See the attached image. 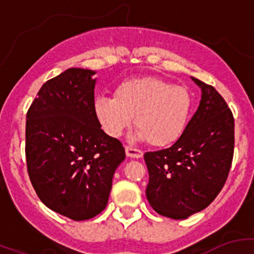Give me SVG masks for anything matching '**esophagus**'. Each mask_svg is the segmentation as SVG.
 I'll use <instances>...</instances> for the list:
<instances>
[{
	"label": "esophagus",
	"instance_id": "1",
	"mask_svg": "<svg viewBox=\"0 0 254 254\" xmlns=\"http://www.w3.org/2000/svg\"><path fill=\"white\" fill-rule=\"evenodd\" d=\"M125 152H127V157H131V158H141L143 155V152L141 150L130 147V146H125Z\"/></svg>",
	"mask_w": 254,
	"mask_h": 254
}]
</instances>
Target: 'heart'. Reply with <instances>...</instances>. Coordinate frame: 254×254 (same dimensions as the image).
I'll return each instance as SVG.
<instances>
[{"mask_svg": "<svg viewBox=\"0 0 254 254\" xmlns=\"http://www.w3.org/2000/svg\"><path fill=\"white\" fill-rule=\"evenodd\" d=\"M193 98L183 86L158 77H134L120 82L114 97L101 96L93 102V113L104 132L118 137L131 124V141H148L163 147L184 134L190 119Z\"/></svg>", "mask_w": 254, "mask_h": 254, "instance_id": "heart-1", "label": "heart"}]
</instances>
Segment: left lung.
<instances>
[{
	"mask_svg": "<svg viewBox=\"0 0 254 254\" xmlns=\"http://www.w3.org/2000/svg\"><path fill=\"white\" fill-rule=\"evenodd\" d=\"M191 79L201 89V99L184 134L168 148L143 155L150 176L148 203L156 212L175 220L211 204L234 157V115L214 87Z\"/></svg>",
	"mask_w": 254,
	"mask_h": 254,
	"instance_id": "1",
	"label": "left lung"
}]
</instances>
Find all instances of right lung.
<instances>
[{
	"label": "right lung",
	"mask_w": 254,
	"mask_h": 254,
	"mask_svg": "<svg viewBox=\"0 0 254 254\" xmlns=\"http://www.w3.org/2000/svg\"><path fill=\"white\" fill-rule=\"evenodd\" d=\"M96 71L71 67L49 79L27 113L25 157L30 182L49 209L73 221L106 209L125 150L93 113Z\"/></svg>",
	"instance_id": "add662e5"
}]
</instances>
